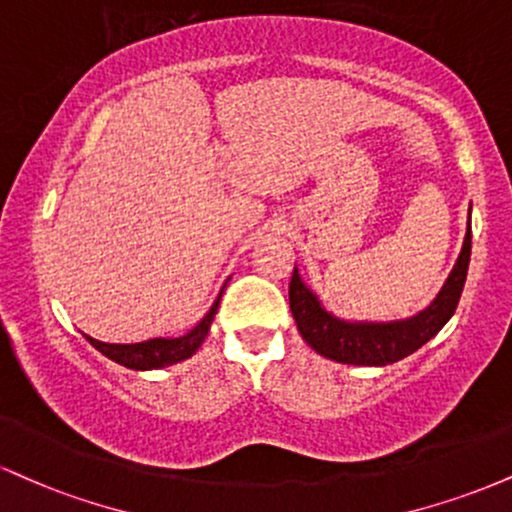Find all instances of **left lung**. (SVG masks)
Segmentation results:
<instances>
[{"label":"left lung","mask_w":512,"mask_h":512,"mask_svg":"<svg viewBox=\"0 0 512 512\" xmlns=\"http://www.w3.org/2000/svg\"><path fill=\"white\" fill-rule=\"evenodd\" d=\"M472 252V226L467 221V233L463 250L455 262L451 276L443 283L441 293L434 303L422 310L420 315L403 319V322L386 324H353L331 317L319 305L317 295L300 281L298 269H293L291 286H288V303L300 336L329 360L343 362V365H365L384 367L391 362L403 360L422 348L429 338H434L443 329V324L453 317L458 307L460 293H463L467 267H470Z\"/></svg>","instance_id":"8db88e82"}]
</instances>
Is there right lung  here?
Instances as JSON below:
<instances>
[{
  "mask_svg": "<svg viewBox=\"0 0 512 512\" xmlns=\"http://www.w3.org/2000/svg\"><path fill=\"white\" fill-rule=\"evenodd\" d=\"M219 298L217 303L209 307V312L202 317V322L181 338H152V341L128 343V346H121V343H102L90 336L85 338H88L92 346L100 350L102 355H107L109 360L119 362V365L128 369H159L166 365H174V362L186 360V357L193 355L195 350L202 346V341H205L209 331V324H212L214 315H217Z\"/></svg>",
  "mask_w": 512,
  "mask_h": 512,
  "instance_id": "obj_1",
  "label": "right lung"
}]
</instances>
